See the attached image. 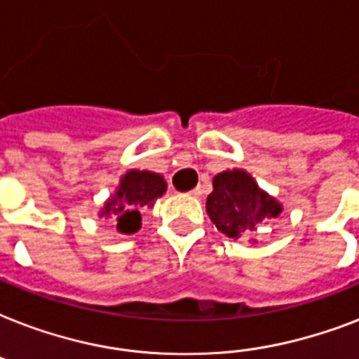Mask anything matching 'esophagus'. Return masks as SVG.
I'll use <instances>...</instances> for the list:
<instances>
[{
  "label": "esophagus",
  "instance_id": "34e87169",
  "mask_svg": "<svg viewBox=\"0 0 359 359\" xmlns=\"http://www.w3.org/2000/svg\"><path fill=\"white\" fill-rule=\"evenodd\" d=\"M190 196H194V197H201V196H203L201 186H197V188H194V190L190 191Z\"/></svg>",
  "mask_w": 359,
  "mask_h": 359
}]
</instances>
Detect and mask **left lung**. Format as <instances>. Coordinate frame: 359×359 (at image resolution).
<instances>
[{
    "label": "left lung",
    "mask_w": 359,
    "mask_h": 359,
    "mask_svg": "<svg viewBox=\"0 0 359 359\" xmlns=\"http://www.w3.org/2000/svg\"><path fill=\"white\" fill-rule=\"evenodd\" d=\"M212 186V194L207 197V212L218 231L229 238H242L257 224L281 214V205L266 196L242 169L216 175Z\"/></svg>",
    "instance_id": "8db88e82"
}]
</instances>
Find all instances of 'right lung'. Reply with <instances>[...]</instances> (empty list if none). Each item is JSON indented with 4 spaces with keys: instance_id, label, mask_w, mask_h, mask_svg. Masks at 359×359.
<instances>
[{
    "instance_id": "1",
    "label": "right lung",
    "mask_w": 359,
    "mask_h": 359,
    "mask_svg": "<svg viewBox=\"0 0 359 359\" xmlns=\"http://www.w3.org/2000/svg\"><path fill=\"white\" fill-rule=\"evenodd\" d=\"M165 191V180L162 175L151 171H128L121 179L115 197H111L100 216H114L117 219V229L121 233L132 235L141 225V207H152V203Z\"/></svg>"
}]
</instances>
